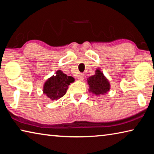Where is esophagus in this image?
<instances>
[{"instance_id": "1", "label": "esophagus", "mask_w": 154, "mask_h": 154, "mask_svg": "<svg viewBox=\"0 0 154 154\" xmlns=\"http://www.w3.org/2000/svg\"><path fill=\"white\" fill-rule=\"evenodd\" d=\"M84 77H85V75L82 73H79L77 76L78 79H79V81H83V79H84Z\"/></svg>"}]
</instances>
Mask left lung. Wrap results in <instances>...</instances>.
Here are the masks:
<instances>
[{
  "label": "left lung",
  "mask_w": 154,
  "mask_h": 154,
  "mask_svg": "<svg viewBox=\"0 0 154 154\" xmlns=\"http://www.w3.org/2000/svg\"><path fill=\"white\" fill-rule=\"evenodd\" d=\"M89 85V92L96 96L104 95L110 90V83L101 71L100 69H97L95 74L87 79Z\"/></svg>",
  "instance_id": "1"
}]
</instances>
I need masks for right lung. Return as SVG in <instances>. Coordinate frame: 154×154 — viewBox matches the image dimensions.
<instances>
[{
  "label": "right lung",
  "instance_id": "obj_1",
  "mask_svg": "<svg viewBox=\"0 0 154 154\" xmlns=\"http://www.w3.org/2000/svg\"><path fill=\"white\" fill-rule=\"evenodd\" d=\"M75 79L71 76H68L60 70L56 72L44 83L43 92L50 100H58L65 95L71 83H73Z\"/></svg>",
  "mask_w": 154,
  "mask_h": 154
}]
</instances>
